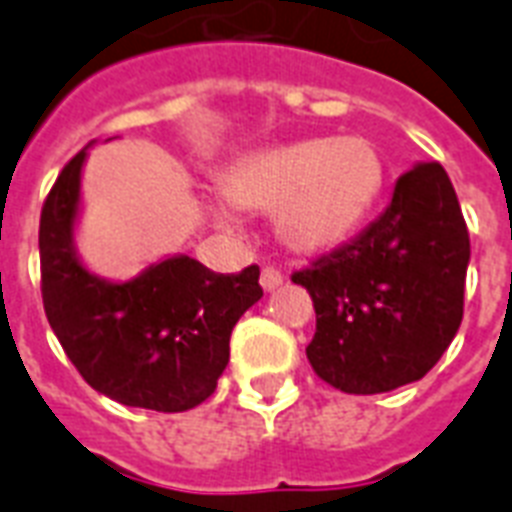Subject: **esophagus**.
Returning a JSON list of instances; mask_svg holds the SVG:
<instances>
[{
	"label": "esophagus",
	"instance_id": "esophagus-1",
	"mask_svg": "<svg viewBox=\"0 0 512 512\" xmlns=\"http://www.w3.org/2000/svg\"><path fill=\"white\" fill-rule=\"evenodd\" d=\"M280 285H283V275H280L275 267L261 269V288H264V291L272 293L275 288H280Z\"/></svg>",
	"mask_w": 512,
	"mask_h": 512
}]
</instances>
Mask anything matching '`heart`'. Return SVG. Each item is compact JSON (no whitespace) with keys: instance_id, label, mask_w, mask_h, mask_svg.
<instances>
[{"instance_id":"heart-1","label":"heart","mask_w":512,"mask_h":512,"mask_svg":"<svg viewBox=\"0 0 512 512\" xmlns=\"http://www.w3.org/2000/svg\"><path fill=\"white\" fill-rule=\"evenodd\" d=\"M384 184V162L360 136L304 138L240 157L224 176L235 208L275 213V229L291 251L328 253L350 240ZM221 227L235 219L211 205Z\"/></svg>"}]
</instances>
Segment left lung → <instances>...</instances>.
Masks as SVG:
<instances>
[{
  "instance_id": "left-lung-1",
  "label": "left lung",
  "mask_w": 512,
  "mask_h": 512,
  "mask_svg": "<svg viewBox=\"0 0 512 512\" xmlns=\"http://www.w3.org/2000/svg\"><path fill=\"white\" fill-rule=\"evenodd\" d=\"M467 264L470 237L449 173L417 162L371 227L293 275L315 301V374L350 395L422 379L459 331Z\"/></svg>"
}]
</instances>
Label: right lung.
<instances>
[{
    "label": "right lung",
    "mask_w": 512,
    "mask_h": 512,
    "mask_svg": "<svg viewBox=\"0 0 512 512\" xmlns=\"http://www.w3.org/2000/svg\"><path fill=\"white\" fill-rule=\"evenodd\" d=\"M90 146L61 170L39 219L47 320L93 390L122 406L189 411L216 390L232 328L264 296L259 267L219 275L176 253L128 280L93 272L77 251Z\"/></svg>",
    "instance_id": "1"
}]
</instances>
